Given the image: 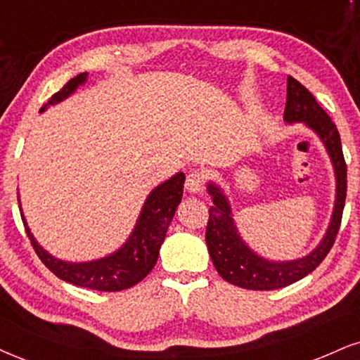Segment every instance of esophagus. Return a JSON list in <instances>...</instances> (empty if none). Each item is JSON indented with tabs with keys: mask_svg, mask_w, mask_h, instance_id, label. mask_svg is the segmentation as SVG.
<instances>
[{
	"mask_svg": "<svg viewBox=\"0 0 360 360\" xmlns=\"http://www.w3.org/2000/svg\"><path fill=\"white\" fill-rule=\"evenodd\" d=\"M202 185H203V175L200 172H192L187 176V184H185V188H187L188 193H200L202 192Z\"/></svg>",
	"mask_w": 360,
	"mask_h": 360,
	"instance_id": "1",
	"label": "esophagus"
}]
</instances>
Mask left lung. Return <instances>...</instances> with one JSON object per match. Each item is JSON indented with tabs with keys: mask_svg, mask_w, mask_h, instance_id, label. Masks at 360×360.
I'll return each instance as SVG.
<instances>
[{
	"mask_svg": "<svg viewBox=\"0 0 360 360\" xmlns=\"http://www.w3.org/2000/svg\"><path fill=\"white\" fill-rule=\"evenodd\" d=\"M283 122L302 123L312 130L326 146L335 175V202L332 208L329 227L322 240L307 255L292 260H272L257 254L238 232L233 220L232 205L224 188L215 181H208L207 192L214 205L210 207L205 240L208 254L214 262L217 272L224 281L248 290H275L290 285L312 272L326 259L334 245L339 232L342 210L347 192V167L340 145V135L329 115L322 110L314 95L295 78H287V103L283 112Z\"/></svg>",
	"mask_w": 360,
	"mask_h": 360,
	"instance_id": "left-lung-1",
	"label": "left lung"
}]
</instances>
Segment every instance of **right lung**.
Segmentation results:
<instances>
[{
	"label": "right lung",
	"mask_w": 360,
	"mask_h": 360,
	"mask_svg": "<svg viewBox=\"0 0 360 360\" xmlns=\"http://www.w3.org/2000/svg\"><path fill=\"white\" fill-rule=\"evenodd\" d=\"M86 82V72L77 75V77L70 79L60 91L55 93L48 100V103L39 110V113H43L50 105H58L68 98V96H72L78 90V86L85 85ZM184 184V172H179L168 180L157 185L143 202L135 227H133L131 233L128 235L127 242L110 255L86 262L61 260L51 255L48 250H44L37 238H34V235L31 233L28 224H26L20 195H18V202H20L21 219H23L31 245H33L34 252H37L43 264L56 277H60L65 282L73 283V285L91 288V290L118 292L136 285V283L143 281L146 275L152 272L155 264H157L160 247L165 240L168 225H170L173 217H175L176 207L181 202Z\"/></svg>",
	"instance_id": "right-lung-1"
}]
</instances>
